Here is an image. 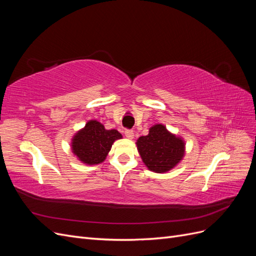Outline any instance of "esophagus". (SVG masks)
<instances>
[{"label":"esophagus","instance_id":"34e87169","mask_svg":"<svg viewBox=\"0 0 256 256\" xmlns=\"http://www.w3.org/2000/svg\"><path fill=\"white\" fill-rule=\"evenodd\" d=\"M125 136L128 138H134V130H131V129H127V130H125Z\"/></svg>","mask_w":256,"mask_h":256}]
</instances>
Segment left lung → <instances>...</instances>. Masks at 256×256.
Segmentation results:
<instances>
[{"label": "left lung", "mask_w": 256, "mask_h": 256, "mask_svg": "<svg viewBox=\"0 0 256 256\" xmlns=\"http://www.w3.org/2000/svg\"><path fill=\"white\" fill-rule=\"evenodd\" d=\"M138 152L144 164L154 173H166L175 168L184 156V141L156 124L147 136L136 140Z\"/></svg>", "instance_id": "8db88e82"}]
</instances>
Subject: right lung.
<instances>
[{
    "instance_id": "obj_1",
    "label": "right lung",
    "mask_w": 256,
    "mask_h": 256,
    "mask_svg": "<svg viewBox=\"0 0 256 256\" xmlns=\"http://www.w3.org/2000/svg\"><path fill=\"white\" fill-rule=\"evenodd\" d=\"M118 130H106L102 122L90 120L76 132L72 140V150L83 164H99L104 161L112 144L122 138Z\"/></svg>"
}]
</instances>
